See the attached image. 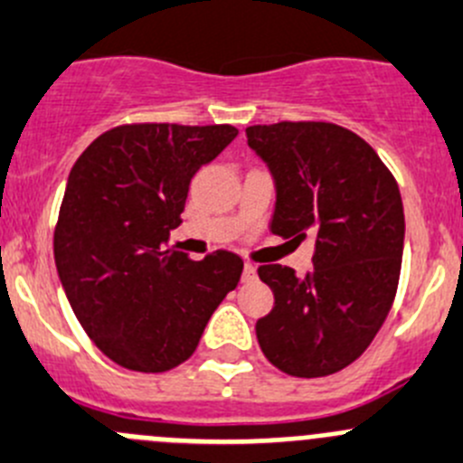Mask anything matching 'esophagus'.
<instances>
[{
	"label": "esophagus",
	"instance_id": "esophagus-1",
	"mask_svg": "<svg viewBox=\"0 0 463 463\" xmlns=\"http://www.w3.org/2000/svg\"><path fill=\"white\" fill-rule=\"evenodd\" d=\"M257 279V266L254 263H245L243 266V281H254Z\"/></svg>",
	"mask_w": 463,
	"mask_h": 463
}]
</instances>
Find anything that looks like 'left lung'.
Returning <instances> with one entry per match:
<instances>
[{"label":"left lung","mask_w":463,"mask_h":463,"mask_svg":"<svg viewBox=\"0 0 463 463\" xmlns=\"http://www.w3.org/2000/svg\"><path fill=\"white\" fill-rule=\"evenodd\" d=\"M245 134L275 179L272 234L316 236L307 277L259 266L275 295L257 320L259 345L286 375H332L364 354L395 300L404 248L398 182L366 140L332 122L254 125Z\"/></svg>","instance_id":"8db88e82"}]
</instances>
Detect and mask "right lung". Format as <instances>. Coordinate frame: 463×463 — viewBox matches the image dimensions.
Returning a JSON list of instances; mask_svg holds the SVG:
<instances>
[{"label":"right lung","mask_w":463,"mask_h":463,"mask_svg":"<svg viewBox=\"0 0 463 463\" xmlns=\"http://www.w3.org/2000/svg\"><path fill=\"white\" fill-rule=\"evenodd\" d=\"M236 134L232 125H120L97 136L70 170L56 270L81 327L118 366L165 373L184 364L239 286V254L215 250L193 261L165 245L193 175Z\"/></svg>","instance_id":"obj_1"}]
</instances>
